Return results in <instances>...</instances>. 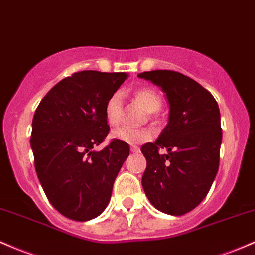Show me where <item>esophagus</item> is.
<instances>
[{"mask_svg":"<svg viewBox=\"0 0 255 255\" xmlns=\"http://www.w3.org/2000/svg\"><path fill=\"white\" fill-rule=\"evenodd\" d=\"M130 151H132V152H139V151H140V150H139V147L138 146H130Z\"/></svg>","mask_w":255,"mask_h":255,"instance_id":"34e87169","label":"esophagus"}]
</instances>
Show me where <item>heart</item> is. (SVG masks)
<instances>
[{"mask_svg":"<svg viewBox=\"0 0 255 255\" xmlns=\"http://www.w3.org/2000/svg\"><path fill=\"white\" fill-rule=\"evenodd\" d=\"M132 97L139 103L145 111L149 113V117L152 121L156 120V114L162 106V98L156 89L151 87H138L133 89ZM104 116L110 127H117L122 121V97L120 93H114L106 99L104 105ZM151 133L145 129H133L123 127L116 129L113 133V138L116 140L127 142V144H140L150 139Z\"/></svg>","mask_w":255,"mask_h":255,"instance_id":"obj_1","label":"heart"}]
</instances>
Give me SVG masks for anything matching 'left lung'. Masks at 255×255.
<instances>
[{
    "label": "left lung",
    "instance_id": "obj_1",
    "mask_svg": "<svg viewBox=\"0 0 255 255\" xmlns=\"http://www.w3.org/2000/svg\"><path fill=\"white\" fill-rule=\"evenodd\" d=\"M138 76L161 87L169 103L168 123L158 139L141 146L142 187L158 211L183 215L202 202L219 168V106L211 92L180 72L153 70ZM162 148L167 152L159 153Z\"/></svg>",
    "mask_w": 255,
    "mask_h": 255
}]
</instances>
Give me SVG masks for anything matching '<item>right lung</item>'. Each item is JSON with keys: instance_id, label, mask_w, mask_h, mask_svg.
Returning a JSON list of instances; mask_svg holds the SVG:
<instances>
[{"instance_id": "obj_1", "label": "right lung", "mask_w": 255, "mask_h": 255, "mask_svg": "<svg viewBox=\"0 0 255 255\" xmlns=\"http://www.w3.org/2000/svg\"><path fill=\"white\" fill-rule=\"evenodd\" d=\"M126 72H75L43 97L32 119L30 144L35 169L52 206L64 217L87 222L103 213L114 181L129 155L127 142L108 136L106 99L126 81Z\"/></svg>"}]
</instances>
